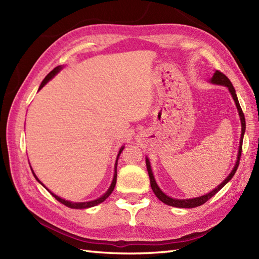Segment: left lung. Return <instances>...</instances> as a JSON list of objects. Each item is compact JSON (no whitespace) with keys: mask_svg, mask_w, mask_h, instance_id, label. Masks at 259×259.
Returning a JSON list of instances; mask_svg holds the SVG:
<instances>
[{"mask_svg":"<svg viewBox=\"0 0 259 259\" xmlns=\"http://www.w3.org/2000/svg\"><path fill=\"white\" fill-rule=\"evenodd\" d=\"M209 82H210V83H212V84H218V85L227 87L229 92H230V95H232L234 101L236 103V107H237L238 113H239V118H240V123H241V135H240V142H239V149H238L237 160H236L235 167L232 170V172L228 175V177L225 179L221 185H218L216 188H214L213 190H211L210 192H208V194H206V195L196 197V198H189V199H176V198H171V197L167 196L160 188H159V186L156 183V179H155V177H153V174H152V170H151L149 159L146 157V166H147V170H148V175H149V178H150L151 189H152L153 192H155V195L157 196L158 199L161 200L163 203H166V205H168V206H172V207H177V208H195V207H198V206H201L202 203H205L207 200L210 199L212 196L216 195L217 192L221 190L223 187L226 185L230 179L234 177L236 170H237V168H238L240 156H241V148H243V139H244V135H245V130H246V121H245L244 112H243V110H241V108H240V104H239V101H238L237 95H236L235 88L233 87L232 82H230V80L227 78L226 75H225L224 73H222L221 71H217L216 70V71H214L213 75H212V78L209 80Z\"/></svg>","mask_w":259,"mask_h":259,"instance_id":"1","label":"left lung"}]
</instances>
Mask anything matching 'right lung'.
<instances>
[{
  "label": "right lung",
  "instance_id": "1",
  "mask_svg": "<svg viewBox=\"0 0 259 259\" xmlns=\"http://www.w3.org/2000/svg\"><path fill=\"white\" fill-rule=\"evenodd\" d=\"M63 67L62 65H59V67H57V68H54L50 73H49L46 78H45V80H43L42 82H41V84H40V87H38V90H41L43 87H45L49 81H50L54 75H56L57 73H59L60 72V70H61ZM123 148H124V146H122L120 148V150H119V153H118V157H117V160H115V163H114V175H113V179H112V183H111V185H110V187H109V189L107 190V192L104 195H102L101 197H99L98 199H95V200H91V201H84V202H73V201H69V200H65V199H63V198H61V197H59V196H57V195H54L53 192H51L50 190H49L47 187L43 185L40 180L37 179V177L35 176V174H34V171H33L32 170V168H31V170H32V172H33V175H34V177H35V179L38 181V183H40L43 187H46L47 188V190H49V192H51V195L56 198V199L58 200V201H60L61 203H63V205H65L67 207H69V208H73V209H85V208H90V207H95V206H97V205H99V203H101V202H103L104 200L107 199V198L111 195V192L113 191V189H114V187H115V183H117V166H118V159H119V156H120V153L122 152V150H123Z\"/></svg>",
  "mask_w": 259,
  "mask_h": 259
}]
</instances>
